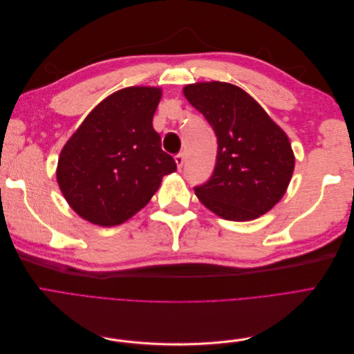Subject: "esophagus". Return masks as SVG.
Here are the masks:
<instances>
[{
	"mask_svg": "<svg viewBox=\"0 0 354 354\" xmlns=\"http://www.w3.org/2000/svg\"><path fill=\"white\" fill-rule=\"evenodd\" d=\"M174 160H176V164H177V168L181 169V167H183V164H185V155H183V153L176 155V156H174Z\"/></svg>",
	"mask_w": 354,
	"mask_h": 354,
	"instance_id": "34e87169",
	"label": "esophagus"
}]
</instances>
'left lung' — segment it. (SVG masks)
<instances>
[{
	"label": "left lung",
	"mask_w": 354,
	"mask_h": 354,
	"mask_svg": "<svg viewBox=\"0 0 354 354\" xmlns=\"http://www.w3.org/2000/svg\"><path fill=\"white\" fill-rule=\"evenodd\" d=\"M185 97L217 136L211 178L195 187L209 211L232 221L259 218L282 199L295 158L282 128L251 95L229 82L189 84Z\"/></svg>",
	"instance_id": "8db88e82"
}]
</instances>
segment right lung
<instances>
[{"instance_id": "right-lung-1", "label": "right lung", "mask_w": 354, "mask_h": 354, "mask_svg": "<svg viewBox=\"0 0 354 354\" xmlns=\"http://www.w3.org/2000/svg\"><path fill=\"white\" fill-rule=\"evenodd\" d=\"M160 95L156 87L111 94L63 146L57 183L84 220L104 227L127 221L147 205L162 177L177 169L152 125Z\"/></svg>"}]
</instances>
